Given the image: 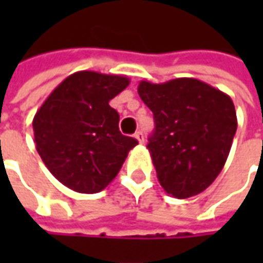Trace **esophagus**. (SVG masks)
<instances>
[{
  "mask_svg": "<svg viewBox=\"0 0 263 263\" xmlns=\"http://www.w3.org/2000/svg\"><path fill=\"white\" fill-rule=\"evenodd\" d=\"M135 137H136L139 143H143V142H145V136H143V132H140V130L135 133Z\"/></svg>",
  "mask_w": 263,
  "mask_h": 263,
  "instance_id": "esophagus-1",
  "label": "esophagus"
}]
</instances>
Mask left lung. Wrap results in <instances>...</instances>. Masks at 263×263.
Returning <instances> with one entry per match:
<instances>
[{
  "instance_id": "1",
  "label": "left lung",
  "mask_w": 263,
  "mask_h": 263,
  "mask_svg": "<svg viewBox=\"0 0 263 263\" xmlns=\"http://www.w3.org/2000/svg\"><path fill=\"white\" fill-rule=\"evenodd\" d=\"M137 92L154 112L147 149L159 184L178 199L202 193L221 173L237 130L231 98L192 77L142 80Z\"/></svg>"
}]
</instances>
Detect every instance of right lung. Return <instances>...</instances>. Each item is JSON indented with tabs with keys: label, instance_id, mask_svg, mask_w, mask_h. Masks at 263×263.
I'll use <instances>...</instances> for the list:
<instances>
[{
	"label": "right lung",
	"instance_id": "obj_1",
	"mask_svg": "<svg viewBox=\"0 0 263 263\" xmlns=\"http://www.w3.org/2000/svg\"><path fill=\"white\" fill-rule=\"evenodd\" d=\"M126 76L77 71L51 92L33 118L36 151L64 186L98 193L118 174L136 139L121 135L109 101L128 86Z\"/></svg>",
	"mask_w": 263,
	"mask_h": 263
}]
</instances>
